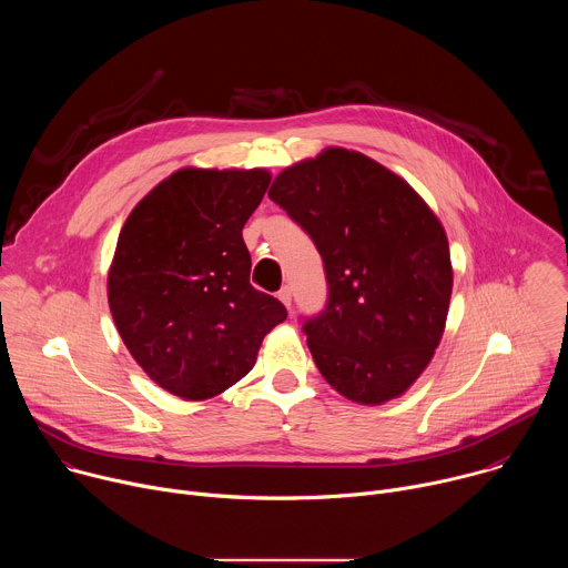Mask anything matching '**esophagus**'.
<instances>
[{"instance_id":"esophagus-1","label":"esophagus","mask_w":568,"mask_h":568,"mask_svg":"<svg viewBox=\"0 0 568 568\" xmlns=\"http://www.w3.org/2000/svg\"><path fill=\"white\" fill-rule=\"evenodd\" d=\"M278 298H281V303H283L285 307H290V305H292V290H290V287H283V290L278 292Z\"/></svg>"}]
</instances>
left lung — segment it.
<instances>
[{"label":"left lung","mask_w":568,"mask_h":568,"mask_svg":"<svg viewBox=\"0 0 568 568\" xmlns=\"http://www.w3.org/2000/svg\"><path fill=\"white\" fill-rule=\"evenodd\" d=\"M270 197L326 270L328 303L303 323L321 375L359 404L402 395L447 321L454 274L440 220L402 178L346 148L285 169Z\"/></svg>","instance_id":"8db88e82"}]
</instances>
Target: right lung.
<instances>
[{
    "mask_svg": "<svg viewBox=\"0 0 568 568\" xmlns=\"http://www.w3.org/2000/svg\"><path fill=\"white\" fill-rule=\"evenodd\" d=\"M272 175L182 169L128 215L108 274L116 331L161 388L213 397L245 377L285 305L250 283L242 226Z\"/></svg>",
    "mask_w": 568,
    "mask_h": 568,
    "instance_id": "1",
    "label": "right lung"
}]
</instances>
